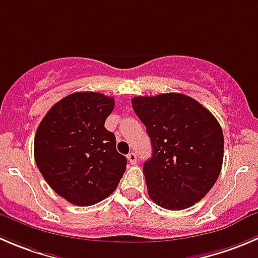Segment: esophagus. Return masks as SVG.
<instances>
[{"instance_id": "34e87169", "label": "esophagus", "mask_w": 258, "mask_h": 258, "mask_svg": "<svg viewBox=\"0 0 258 258\" xmlns=\"http://www.w3.org/2000/svg\"><path fill=\"white\" fill-rule=\"evenodd\" d=\"M127 159H128L130 164L135 165L137 162V155L135 154V152H130V154L127 155Z\"/></svg>"}]
</instances>
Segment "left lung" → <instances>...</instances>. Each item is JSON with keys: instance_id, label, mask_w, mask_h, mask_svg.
I'll list each match as a JSON object with an SVG mask.
<instances>
[{"instance_id": "1", "label": "left lung", "mask_w": 258, "mask_h": 258, "mask_svg": "<svg viewBox=\"0 0 258 258\" xmlns=\"http://www.w3.org/2000/svg\"><path fill=\"white\" fill-rule=\"evenodd\" d=\"M132 108L151 140V159L144 164L151 201L169 211L194 206L221 172L224 139L219 122L180 93L135 97Z\"/></svg>"}]
</instances>
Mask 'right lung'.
<instances>
[{"instance_id":"1","label":"right lung","mask_w":258,"mask_h":258,"mask_svg":"<svg viewBox=\"0 0 258 258\" xmlns=\"http://www.w3.org/2000/svg\"><path fill=\"white\" fill-rule=\"evenodd\" d=\"M114 99L97 92H77L60 99L37 127L34 156L56 194L79 207L99 203L116 190L127 159L104 127Z\"/></svg>"}]
</instances>
